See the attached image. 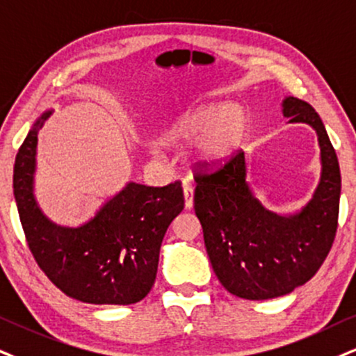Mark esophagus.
I'll use <instances>...</instances> for the list:
<instances>
[{
  "label": "esophagus",
  "mask_w": 356,
  "mask_h": 356,
  "mask_svg": "<svg viewBox=\"0 0 356 356\" xmlns=\"http://www.w3.org/2000/svg\"><path fill=\"white\" fill-rule=\"evenodd\" d=\"M183 195H185V208L191 209L193 203H195V191H193V186L190 181H183Z\"/></svg>",
  "instance_id": "1"
}]
</instances>
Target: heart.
<instances>
[{"label":"heart","instance_id":"obj_1","mask_svg":"<svg viewBox=\"0 0 356 356\" xmlns=\"http://www.w3.org/2000/svg\"><path fill=\"white\" fill-rule=\"evenodd\" d=\"M249 129L248 113L241 105L219 102L188 112L166 127L161 138L181 145L196 140V158L204 165H221L243 145Z\"/></svg>","mask_w":356,"mask_h":356}]
</instances>
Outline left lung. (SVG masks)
<instances>
[{
  "label": "left lung",
  "mask_w": 356,
  "mask_h": 356,
  "mask_svg": "<svg viewBox=\"0 0 356 356\" xmlns=\"http://www.w3.org/2000/svg\"><path fill=\"white\" fill-rule=\"evenodd\" d=\"M280 105L289 124L310 125L318 140L320 179L302 208L267 209L248 183L244 152L221 170L196 175L195 211L214 274L227 292L248 300L275 299L312 279L339 221L340 166L323 122L300 99L289 95Z\"/></svg>",
  "instance_id": "8db88e82"
}]
</instances>
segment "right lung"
<instances>
[{
  "mask_svg": "<svg viewBox=\"0 0 356 356\" xmlns=\"http://www.w3.org/2000/svg\"><path fill=\"white\" fill-rule=\"evenodd\" d=\"M44 111L16 155L13 191L29 249L44 274L72 299L130 305L150 292L161 241L185 208L181 183L153 188L129 181L79 226L44 214L36 190L38 134L52 115Z\"/></svg>",
  "mask_w": 356,
  "mask_h": 356,
  "instance_id": "obj_1",
  "label": "right lung"
}]
</instances>
